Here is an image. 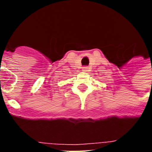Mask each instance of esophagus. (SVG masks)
I'll return each instance as SVG.
<instances>
[{
  "mask_svg": "<svg viewBox=\"0 0 152 152\" xmlns=\"http://www.w3.org/2000/svg\"><path fill=\"white\" fill-rule=\"evenodd\" d=\"M82 70H83V72H88V66H84V67H83Z\"/></svg>",
  "mask_w": 152,
  "mask_h": 152,
  "instance_id": "obj_1",
  "label": "esophagus"
}]
</instances>
